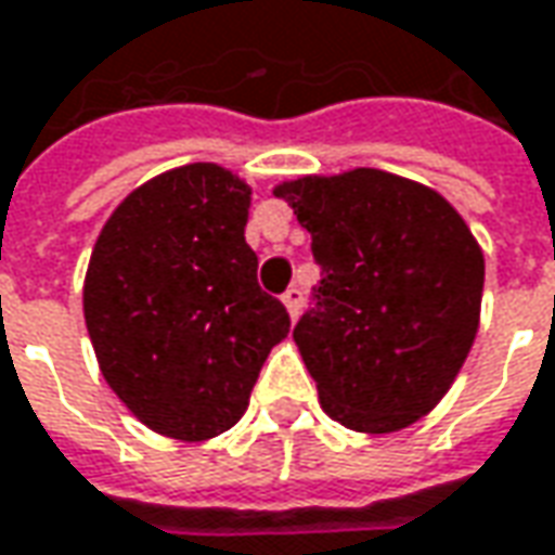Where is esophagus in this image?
<instances>
[{"label": "esophagus", "instance_id": "34e87169", "mask_svg": "<svg viewBox=\"0 0 555 555\" xmlns=\"http://www.w3.org/2000/svg\"><path fill=\"white\" fill-rule=\"evenodd\" d=\"M284 305H286V311H289V318L296 321L299 318V311H302V289L299 286H289L284 293Z\"/></svg>", "mask_w": 555, "mask_h": 555}]
</instances>
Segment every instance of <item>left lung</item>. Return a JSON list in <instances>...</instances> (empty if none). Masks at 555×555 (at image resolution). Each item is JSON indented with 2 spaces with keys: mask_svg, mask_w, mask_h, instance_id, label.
I'll return each mask as SVG.
<instances>
[{
  "mask_svg": "<svg viewBox=\"0 0 555 555\" xmlns=\"http://www.w3.org/2000/svg\"><path fill=\"white\" fill-rule=\"evenodd\" d=\"M321 284L293 338L323 409L363 434L409 427L440 403L474 345L482 253L427 185L360 167L284 182Z\"/></svg>",
  "mask_w": 555,
  "mask_h": 555,
  "instance_id": "obj_1",
  "label": "left lung"
}]
</instances>
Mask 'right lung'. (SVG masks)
<instances>
[{"mask_svg": "<svg viewBox=\"0 0 555 555\" xmlns=\"http://www.w3.org/2000/svg\"><path fill=\"white\" fill-rule=\"evenodd\" d=\"M250 189L217 165L162 173L118 204L85 278L103 378L152 430L210 440L247 412L269 351L289 333L244 241Z\"/></svg>", "mask_w": 555, "mask_h": 555, "instance_id": "obj_1", "label": "right lung"}]
</instances>
